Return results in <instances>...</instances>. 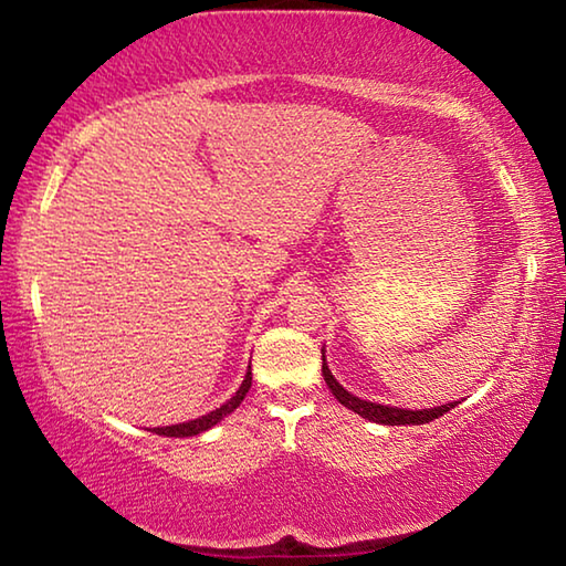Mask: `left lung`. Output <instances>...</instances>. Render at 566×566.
I'll return each mask as SVG.
<instances>
[{"label": "left lung", "instance_id": "1", "mask_svg": "<svg viewBox=\"0 0 566 566\" xmlns=\"http://www.w3.org/2000/svg\"><path fill=\"white\" fill-rule=\"evenodd\" d=\"M322 375L327 387L332 389V395L337 397L339 405L352 409L354 415H359L369 421H377V424H389V427H399V424H427V421H434L439 417H444L449 409H454L457 405H444V407H434V409H397V407H385V405H375V401H364L359 397L349 395L337 379L332 377V371L327 367V359H324L322 352Z\"/></svg>", "mask_w": 566, "mask_h": 566}]
</instances>
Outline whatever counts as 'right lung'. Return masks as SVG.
I'll return each instance as SVG.
<instances>
[{"label": "right lung", "mask_w": 566, "mask_h": 566, "mask_svg": "<svg viewBox=\"0 0 566 566\" xmlns=\"http://www.w3.org/2000/svg\"><path fill=\"white\" fill-rule=\"evenodd\" d=\"M249 387H252V369L247 371V377L242 381V387L237 389V395L227 401V405H222L214 411H209V415L199 417V419H191V421H185V424H171V427H157L151 429V432L157 434H165V437H195V434H202L207 432V429H212L217 421H222L227 415H232V411L242 405V399L247 397Z\"/></svg>", "instance_id": "1"}]
</instances>
